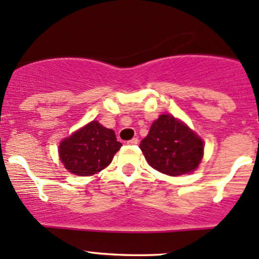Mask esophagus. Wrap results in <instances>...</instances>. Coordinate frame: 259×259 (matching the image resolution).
I'll use <instances>...</instances> for the list:
<instances>
[{
	"label": "esophagus",
	"mask_w": 259,
	"mask_h": 259,
	"mask_svg": "<svg viewBox=\"0 0 259 259\" xmlns=\"http://www.w3.org/2000/svg\"><path fill=\"white\" fill-rule=\"evenodd\" d=\"M138 143H139V139L138 138H133L132 140L127 141V144H129V145H137Z\"/></svg>",
	"instance_id": "34e87169"
}]
</instances>
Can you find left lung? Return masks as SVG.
<instances>
[{"label": "left lung", "instance_id": "left-lung-1", "mask_svg": "<svg viewBox=\"0 0 259 259\" xmlns=\"http://www.w3.org/2000/svg\"><path fill=\"white\" fill-rule=\"evenodd\" d=\"M140 149L151 167L170 176L191 172L203 156L202 140L171 115H160L152 122Z\"/></svg>", "mask_w": 259, "mask_h": 259}]
</instances>
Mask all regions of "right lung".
Masks as SVG:
<instances>
[{"label": "right lung", "instance_id": "add662e5", "mask_svg": "<svg viewBox=\"0 0 259 259\" xmlns=\"http://www.w3.org/2000/svg\"><path fill=\"white\" fill-rule=\"evenodd\" d=\"M120 148L113 130L92 121L62 141L59 156L69 172L91 176L107 167Z\"/></svg>", "mask_w": 259, "mask_h": 259}]
</instances>
